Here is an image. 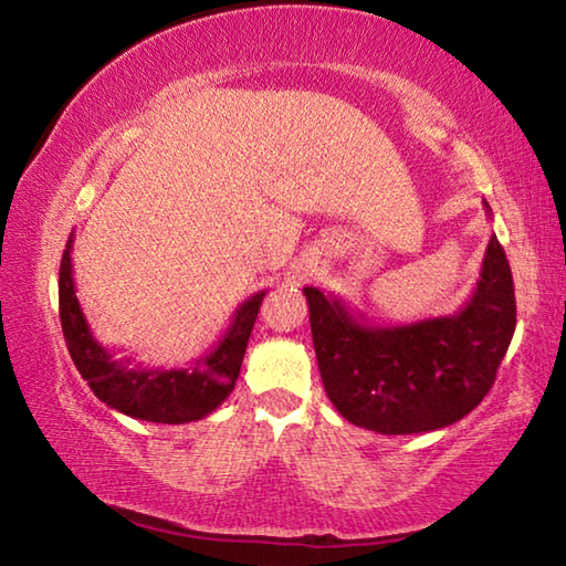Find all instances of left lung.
<instances>
[{"label":"left lung","instance_id":"left-lung-1","mask_svg":"<svg viewBox=\"0 0 566 566\" xmlns=\"http://www.w3.org/2000/svg\"><path fill=\"white\" fill-rule=\"evenodd\" d=\"M304 296L329 401L379 434L434 432L467 417L492 389L516 327L512 270L496 237L472 296L449 317L379 327L339 296L314 286Z\"/></svg>","mask_w":566,"mask_h":566}]
</instances>
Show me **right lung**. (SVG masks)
Masks as SVG:
<instances>
[{"label":"right lung","mask_w":566,"mask_h":566,"mask_svg":"<svg viewBox=\"0 0 566 566\" xmlns=\"http://www.w3.org/2000/svg\"><path fill=\"white\" fill-rule=\"evenodd\" d=\"M72 242L74 237L66 242L60 264V319L74 367L94 397L122 415L157 424H187L212 415L237 385L247 342L266 292H256L239 304L224 337L195 364L185 369H147L132 364L129 357L117 359L114 352L94 339L74 294Z\"/></svg>","instance_id":"1"}]
</instances>
